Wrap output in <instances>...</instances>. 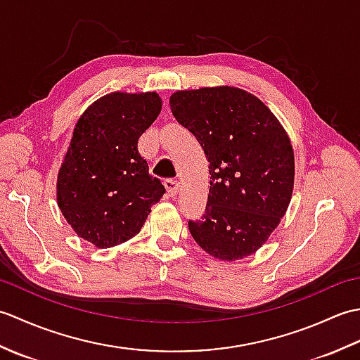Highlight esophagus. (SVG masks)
I'll return each instance as SVG.
<instances>
[{"instance_id": "34e87169", "label": "esophagus", "mask_w": 360, "mask_h": 360, "mask_svg": "<svg viewBox=\"0 0 360 360\" xmlns=\"http://www.w3.org/2000/svg\"><path fill=\"white\" fill-rule=\"evenodd\" d=\"M164 186L167 188V193L170 196H174L178 193V188H179V182L176 179H165L164 181Z\"/></svg>"}]
</instances>
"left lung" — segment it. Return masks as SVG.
<instances>
[{"label":"left lung","mask_w":360,"mask_h":360,"mask_svg":"<svg viewBox=\"0 0 360 360\" xmlns=\"http://www.w3.org/2000/svg\"><path fill=\"white\" fill-rule=\"evenodd\" d=\"M172 112L201 143L210 188L201 219H188L200 246L219 259L254 254L278 226L294 187V151L269 108L232 86L178 91Z\"/></svg>","instance_id":"left-lung-1"}]
</instances>
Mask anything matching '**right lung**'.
Returning a JSON list of instances; mask_svg holds the SVG:
<instances>
[{
    "instance_id": "obj_1",
    "label": "right lung",
    "mask_w": 360,
    "mask_h": 360,
    "mask_svg": "<svg viewBox=\"0 0 360 360\" xmlns=\"http://www.w3.org/2000/svg\"><path fill=\"white\" fill-rule=\"evenodd\" d=\"M156 93H111L83 112L57 181V201L80 238L111 248L139 233L165 193L137 142L158 114Z\"/></svg>"
}]
</instances>
